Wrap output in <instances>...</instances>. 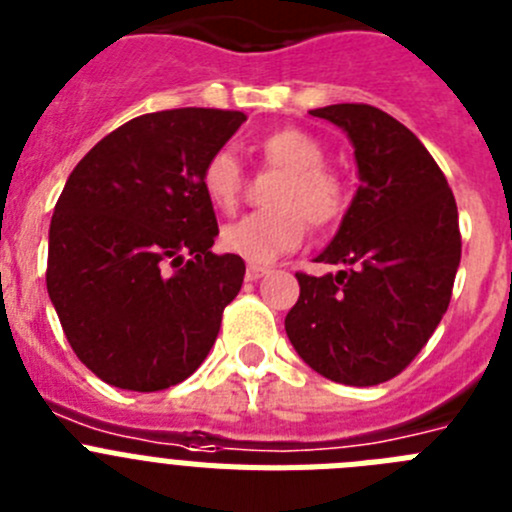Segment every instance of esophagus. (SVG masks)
<instances>
[{
  "instance_id": "1",
  "label": "esophagus",
  "mask_w": 512,
  "mask_h": 512,
  "mask_svg": "<svg viewBox=\"0 0 512 512\" xmlns=\"http://www.w3.org/2000/svg\"><path fill=\"white\" fill-rule=\"evenodd\" d=\"M265 275H270V268H265V265H247V281H260V278H265Z\"/></svg>"
}]
</instances>
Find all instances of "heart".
<instances>
[{
    "instance_id": "heart-1",
    "label": "heart",
    "mask_w": 512,
    "mask_h": 512,
    "mask_svg": "<svg viewBox=\"0 0 512 512\" xmlns=\"http://www.w3.org/2000/svg\"><path fill=\"white\" fill-rule=\"evenodd\" d=\"M270 167L286 170L273 193L275 211L247 213L224 226L221 247L242 260L265 265L293 252L304 242L305 219L317 229L340 224L350 206V188L337 172L327 170L322 141L301 128H275L257 141ZM201 188L213 208L231 213L244 190V167L231 149L213 151L201 170Z\"/></svg>"
}]
</instances>
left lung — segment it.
<instances>
[{
    "label": "left lung",
    "instance_id": "left-lung-1",
    "mask_svg": "<svg viewBox=\"0 0 512 512\" xmlns=\"http://www.w3.org/2000/svg\"><path fill=\"white\" fill-rule=\"evenodd\" d=\"M311 115L348 133L361 188L317 257L342 270L296 273L301 293L286 335L324 379L384 384L415 361L446 314L461 262L459 211L441 167L397 118L363 102Z\"/></svg>",
    "mask_w": 512,
    "mask_h": 512
}]
</instances>
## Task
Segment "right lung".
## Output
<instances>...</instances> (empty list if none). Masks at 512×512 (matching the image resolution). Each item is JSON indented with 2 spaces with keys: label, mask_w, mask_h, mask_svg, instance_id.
I'll return each mask as SVG.
<instances>
[{
  "label": "right lung",
  "mask_w": 512,
  "mask_h": 512,
  "mask_svg": "<svg viewBox=\"0 0 512 512\" xmlns=\"http://www.w3.org/2000/svg\"><path fill=\"white\" fill-rule=\"evenodd\" d=\"M244 121L213 108L139 115L66 180L46 286L71 350L105 384L167 389L213 348L244 260L211 252L219 224L201 170Z\"/></svg>",
  "instance_id": "add662e5"
}]
</instances>
